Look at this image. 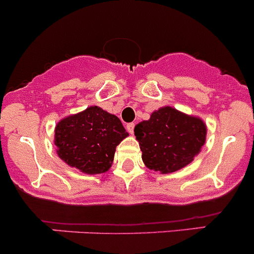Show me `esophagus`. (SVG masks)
I'll use <instances>...</instances> for the list:
<instances>
[{
	"instance_id": "1",
	"label": "esophagus",
	"mask_w": 254,
	"mask_h": 254,
	"mask_svg": "<svg viewBox=\"0 0 254 254\" xmlns=\"http://www.w3.org/2000/svg\"><path fill=\"white\" fill-rule=\"evenodd\" d=\"M126 129L128 131V133L133 134V131H134V123H127V125H126Z\"/></svg>"
}]
</instances>
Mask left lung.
<instances>
[{
    "label": "left lung",
    "instance_id": "8db88e82",
    "mask_svg": "<svg viewBox=\"0 0 254 254\" xmlns=\"http://www.w3.org/2000/svg\"><path fill=\"white\" fill-rule=\"evenodd\" d=\"M206 125L199 118L172 107L159 108L134 127L142 159L149 170L171 173L193 161L206 141Z\"/></svg>",
    "mask_w": 254,
    "mask_h": 254
}]
</instances>
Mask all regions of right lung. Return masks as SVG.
I'll return each instance as SVG.
<instances>
[{
  "instance_id": "right-lung-1",
  "label": "right lung",
  "mask_w": 254,
  "mask_h": 254,
  "mask_svg": "<svg viewBox=\"0 0 254 254\" xmlns=\"http://www.w3.org/2000/svg\"><path fill=\"white\" fill-rule=\"evenodd\" d=\"M127 136L120 118L93 106L59 122L55 144L67 165L96 175L110 170L116 147Z\"/></svg>"
}]
</instances>
